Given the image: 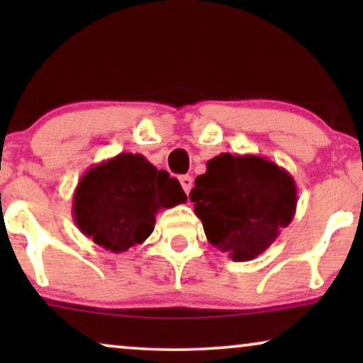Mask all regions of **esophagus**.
<instances>
[{"label":"esophagus","mask_w":363,"mask_h":363,"mask_svg":"<svg viewBox=\"0 0 363 363\" xmlns=\"http://www.w3.org/2000/svg\"><path fill=\"white\" fill-rule=\"evenodd\" d=\"M178 180H180V185L183 188V191H185L188 195V193H190V190L193 188V178L190 175H182L180 178H178Z\"/></svg>","instance_id":"34e87169"}]
</instances>
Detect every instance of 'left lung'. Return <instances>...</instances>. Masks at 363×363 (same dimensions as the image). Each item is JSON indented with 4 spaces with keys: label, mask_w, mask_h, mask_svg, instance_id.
Masks as SVG:
<instances>
[{
    "label": "left lung",
    "mask_w": 363,
    "mask_h": 363,
    "mask_svg": "<svg viewBox=\"0 0 363 363\" xmlns=\"http://www.w3.org/2000/svg\"><path fill=\"white\" fill-rule=\"evenodd\" d=\"M206 240L233 261L264 252L296 215L292 175L259 155L220 153L206 163L190 193Z\"/></svg>",
    "instance_id": "8db88e82"
}]
</instances>
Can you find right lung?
Wrapping results in <instances>:
<instances>
[{
  "label": "right lung",
  "instance_id": "add662e5",
  "mask_svg": "<svg viewBox=\"0 0 363 363\" xmlns=\"http://www.w3.org/2000/svg\"><path fill=\"white\" fill-rule=\"evenodd\" d=\"M185 201V191L168 172L157 170L140 153H118L84 173L74 191L72 216L84 236L104 250L123 252L152 235L162 208Z\"/></svg>",
  "mask_w": 363,
  "mask_h": 363
}]
</instances>
